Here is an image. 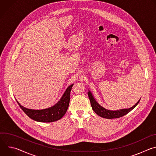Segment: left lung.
<instances>
[{"label": "left lung", "instance_id": "1", "mask_svg": "<svg viewBox=\"0 0 156 156\" xmlns=\"http://www.w3.org/2000/svg\"><path fill=\"white\" fill-rule=\"evenodd\" d=\"M88 97L90 98L91 105L92 107L93 110L94 111V112L98 114L99 116L107 119H117L123 117L125 115L128 113H129L130 111H131L139 103L140 99L134 105L130 108H122L116 110H112L105 108L102 106H101L95 99L94 96L93 95L91 91L89 90L87 91Z\"/></svg>", "mask_w": 156, "mask_h": 156}]
</instances>
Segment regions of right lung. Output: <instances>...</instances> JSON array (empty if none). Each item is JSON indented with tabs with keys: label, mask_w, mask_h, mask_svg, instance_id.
I'll return each instance as SVG.
<instances>
[{
	"label": "right lung",
	"mask_w": 156,
	"mask_h": 156,
	"mask_svg": "<svg viewBox=\"0 0 156 156\" xmlns=\"http://www.w3.org/2000/svg\"><path fill=\"white\" fill-rule=\"evenodd\" d=\"M74 84L70 85L60 100L53 106L47 108L35 110L28 108L21 105L16 99L18 104L23 112L31 119L39 122H53L60 120L66 113L69 106L70 92Z\"/></svg>",
	"instance_id": "right-lung-1"
}]
</instances>
